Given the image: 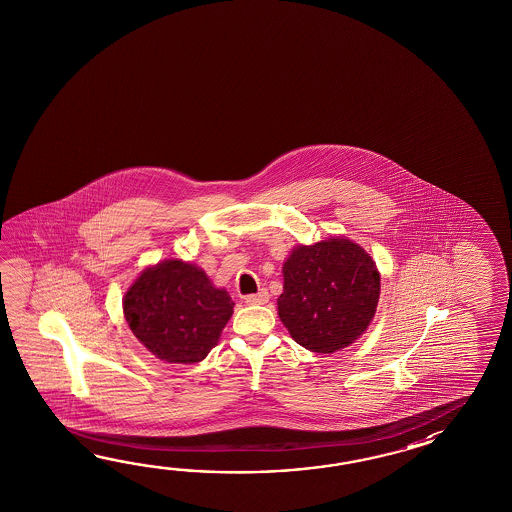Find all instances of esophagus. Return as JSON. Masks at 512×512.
<instances>
[{"label":"esophagus","instance_id":"34e87169","mask_svg":"<svg viewBox=\"0 0 512 512\" xmlns=\"http://www.w3.org/2000/svg\"><path fill=\"white\" fill-rule=\"evenodd\" d=\"M245 302L249 305H263L269 302V293L265 291V289H261L260 293L249 294L247 298H245Z\"/></svg>","mask_w":512,"mask_h":512}]
</instances>
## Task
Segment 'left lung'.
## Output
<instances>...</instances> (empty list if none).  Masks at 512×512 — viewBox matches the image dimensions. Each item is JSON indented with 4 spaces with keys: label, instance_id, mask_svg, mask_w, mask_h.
<instances>
[{
    "label": "left lung",
    "instance_id": "left-lung-1",
    "mask_svg": "<svg viewBox=\"0 0 512 512\" xmlns=\"http://www.w3.org/2000/svg\"><path fill=\"white\" fill-rule=\"evenodd\" d=\"M381 274L359 243L331 236L294 247L283 263L278 315L294 342L315 353L348 348L368 329Z\"/></svg>",
    "mask_w": 512,
    "mask_h": 512
}]
</instances>
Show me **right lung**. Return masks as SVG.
<instances>
[{
	"label": "right lung",
	"instance_id": "1",
	"mask_svg": "<svg viewBox=\"0 0 512 512\" xmlns=\"http://www.w3.org/2000/svg\"><path fill=\"white\" fill-rule=\"evenodd\" d=\"M122 309L133 335L157 359L194 364L218 346L234 302L194 263L163 260L131 283Z\"/></svg>",
	"mask_w": 512,
	"mask_h": 512
}]
</instances>
